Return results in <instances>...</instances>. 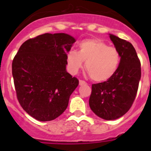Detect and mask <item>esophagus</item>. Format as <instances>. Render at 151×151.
I'll use <instances>...</instances> for the list:
<instances>
[{
	"mask_svg": "<svg viewBox=\"0 0 151 151\" xmlns=\"http://www.w3.org/2000/svg\"><path fill=\"white\" fill-rule=\"evenodd\" d=\"M86 82L84 81V80H79V85H86Z\"/></svg>",
	"mask_w": 151,
	"mask_h": 151,
	"instance_id": "34e87169",
	"label": "esophagus"
}]
</instances>
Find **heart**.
I'll return each mask as SVG.
<instances>
[{
  "instance_id": "heart-1",
  "label": "heart",
  "mask_w": 151,
  "mask_h": 151,
  "mask_svg": "<svg viewBox=\"0 0 151 151\" xmlns=\"http://www.w3.org/2000/svg\"><path fill=\"white\" fill-rule=\"evenodd\" d=\"M69 70L73 74L78 73L85 61V69L94 82H105L115 74L120 56L116 48L109 47L98 38L85 39L80 42L78 51L72 50L66 56Z\"/></svg>"
}]
</instances>
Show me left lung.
<instances>
[{
  "mask_svg": "<svg viewBox=\"0 0 151 151\" xmlns=\"http://www.w3.org/2000/svg\"><path fill=\"white\" fill-rule=\"evenodd\" d=\"M110 38L120 56V63L110 79L93 84L89 106L97 116L113 120L122 116L132 106L141 76V62L133 45L117 36Z\"/></svg>",
  "mask_w": 151,
  "mask_h": 151,
  "instance_id": "left-lung-1",
  "label": "left lung"
}]
</instances>
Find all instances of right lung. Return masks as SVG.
Masks as SVG:
<instances>
[{"label":"right lung","mask_w":151,"mask_h":151,"mask_svg":"<svg viewBox=\"0 0 151 151\" xmlns=\"http://www.w3.org/2000/svg\"><path fill=\"white\" fill-rule=\"evenodd\" d=\"M76 40L65 33H45L22 44L12 63L19 103L35 119H55L67 108L78 80L67 73L66 56Z\"/></svg>","instance_id":"obj_1"}]
</instances>
